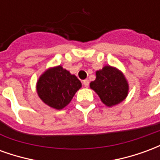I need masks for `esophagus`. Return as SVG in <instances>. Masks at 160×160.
I'll return each instance as SVG.
<instances>
[{"label":"esophagus","mask_w":160,"mask_h":160,"mask_svg":"<svg viewBox=\"0 0 160 160\" xmlns=\"http://www.w3.org/2000/svg\"><path fill=\"white\" fill-rule=\"evenodd\" d=\"M83 85L85 87H88V86H89V80H83Z\"/></svg>","instance_id":"1"}]
</instances>
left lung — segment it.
I'll list each match as a JSON object with an SVG mask.
<instances>
[{"label":"left lung","mask_w":160,"mask_h":160,"mask_svg":"<svg viewBox=\"0 0 160 160\" xmlns=\"http://www.w3.org/2000/svg\"><path fill=\"white\" fill-rule=\"evenodd\" d=\"M90 88L107 107L120 104L127 98L129 91L128 82L123 73L110 65L96 71V79L90 83Z\"/></svg>","instance_id":"left-lung-1"}]
</instances>
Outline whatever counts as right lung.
<instances>
[{
    "instance_id": "obj_1",
    "label": "right lung",
    "mask_w": 160,
    "mask_h": 160,
    "mask_svg": "<svg viewBox=\"0 0 160 160\" xmlns=\"http://www.w3.org/2000/svg\"><path fill=\"white\" fill-rule=\"evenodd\" d=\"M81 87V82L74 74L59 65L49 68L40 75L36 90L44 104L55 110H62Z\"/></svg>"
}]
</instances>
